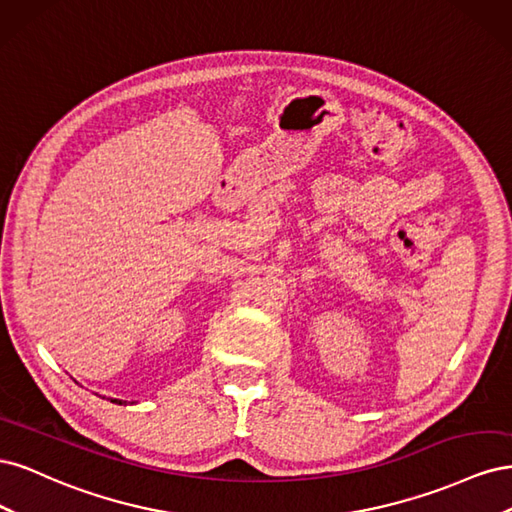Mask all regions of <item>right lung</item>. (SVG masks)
Segmentation results:
<instances>
[{"instance_id":"obj_1","label":"right lung","mask_w":512,"mask_h":512,"mask_svg":"<svg viewBox=\"0 0 512 512\" xmlns=\"http://www.w3.org/2000/svg\"><path fill=\"white\" fill-rule=\"evenodd\" d=\"M113 404H121V401H119V399H113Z\"/></svg>"}]
</instances>
